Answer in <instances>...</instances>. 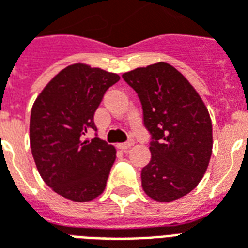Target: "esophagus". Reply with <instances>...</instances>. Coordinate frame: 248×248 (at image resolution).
<instances>
[{
	"label": "esophagus",
	"mask_w": 248,
	"mask_h": 248,
	"mask_svg": "<svg viewBox=\"0 0 248 248\" xmlns=\"http://www.w3.org/2000/svg\"><path fill=\"white\" fill-rule=\"evenodd\" d=\"M134 145V140H127V142H124V143H119L118 145V149H121V150H127V149H130L131 146Z\"/></svg>",
	"instance_id": "1"
}]
</instances>
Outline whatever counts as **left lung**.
Masks as SVG:
<instances>
[{
	"label": "left lung",
	"instance_id": "obj_1",
	"mask_svg": "<svg viewBox=\"0 0 248 248\" xmlns=\"http://www.w3.org/2000/svg\"><path fill=\"white\" fill-rule=\"evenodd\" d=\"M138 94L150 133L151 159L142 169V187L158 202H171L194 190L213 153V124L202 98L166 62L122 76Z\"/></svg>",
	"mask_w": 248,
	"mask_h": 248
}]
</instances>
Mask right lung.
Segmentation results:
<instances>
[{
    "label": "right lung",
    "instance_id": "right-lung-1",
    "mask_svg": "<svg viewBox=\"0 0 248 248\" xmlns=\"http://www.w3.org/2000/svg\"><path fill=\"white\" fill-rule=\"evenodd\" d=\"M119 76L74 63L51 79L35 99L30 115V149L49 187L74 202L101 195L115 161V149L94 137V113Z\"/></svg>",
    "mask_w": 248,
    "mask_h": 248
}]
</instances>
